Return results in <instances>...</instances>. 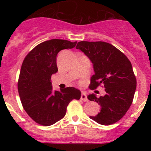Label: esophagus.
Instances as JSON below:
<instances>
[{"label": "esophagus", "mask_w": 151, "mask_h": 151, "mask_svg": "<svg viewBox=\"0 0 151 151\" xmlns=\"http://www.w3.org/2000/svg\"><path fill=\"white\" fill-rule=\"evenodd\" d=\"M81 99L84 101H88V99H87V96L85 93H82L81 95Z\"/></svg>", "instance_id": "1"}]
</instances>
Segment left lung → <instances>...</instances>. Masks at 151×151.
Segmentation results:
<instances>
[{
    "label": "left lung",
    "mask_w": 151,
    "mask_h": 151,
    "mask_svg": "<svg viewBox=\"0 0 151 151\" xmlns=\"http://www.w3.org/2000/svg\"><path fill=\"white\" fill-rule=\"evenodd\" d=\"M76 48L93 65L95 74L91 78L89 89L94 90L103 85L106 91L104 96L99 98L93 93L87 96L88 99L101 106L97 115L89 118L101 125L115 124L124 116L134 97L136 78L131 62L116 47L101 41H81Z\"/></svg>",
    "instance_id": "left-lung-1"
}]
</instances>
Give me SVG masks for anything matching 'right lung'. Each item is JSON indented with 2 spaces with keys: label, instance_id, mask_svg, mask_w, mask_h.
Returning <instances> with one entry per match:
<instances>
[{
  "label": "right lung",
  "instance_id": "add662e5",
  "mask_svg": "<svg viewBox=\"0 0 151 151\" xmlns=\"http://www.w3.org/2000/svg\"><path fill=\"white\" fill-rule=\"evenodd\" d=\"M77 42L53 39L40 43L22 62L18 89L22 107L38 124L48 126L61 120L73 99L79 100L81 91L74 87L52 91V74L58 71L56 58L62 50L72 49Z\"/></svg>",
  "mask_w": 151,
  "mask_h": 151
}]
</instances>
